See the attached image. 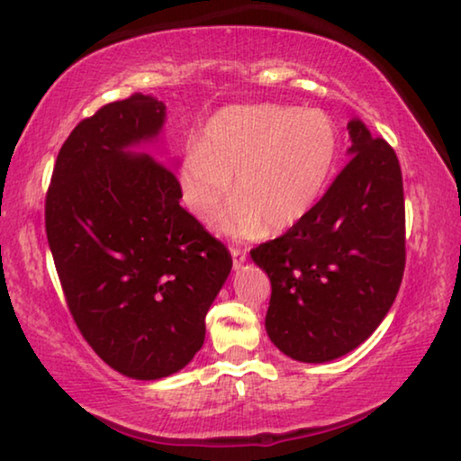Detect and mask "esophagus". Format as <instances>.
I'll return each mask as SVG.
<instances>
[{"instance_id": "34e87169", "label": "esophagus", "mask_w": 461, "mask_h": 461, "mask_svg": "<svg viewBox=\"0 0 461 461\" xmlns=\"http://www.w3.org/2000/svg\"><path fill=\"white\" fill-rule=\"evenodd\" d=\"M230 256H232V264L237 267H241L245 262V258H248V249L245 248H239V245H230Z\"/></svg>"}]
</instances>
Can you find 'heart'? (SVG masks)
Returning a JSON list of instances; mask_svg holds the SVG:
<instances>
[{
	"instance_id": "1",
	"label": "heart",
	"mask_w": 461,
	"mask_h": 461,
	"mask_svg": "<svg viewBox=\"0 0 461 461\" xmlns=\"http://www.w3.org/2000/svg\"><path fill=\"white\" fill-rule=\"evenodd\" d=\"M338 149V130L323 111L226 106L182 159V199L194 216L212 218L232 193L235 176L239 197L220 216V230L232 237H256L264 226L289 230L317 205Z\"/></svg>"
}]
</instances>
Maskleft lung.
<instances>
[{"label": "left lung", "mask_w": 461, "mask_h": 461, "mask_svg": "<svg viewBox=\"0 0 461 461\" xmlns=\"http://www.w3.org/2000/svg\"><path fill=\"white\" fill-rule=\"evenodd\" d=\"M350 161L311 213L251 249L267 270L268 338L302 363L355 350L377 330L405 273V197L394 149L348 123Z\"/></svg>", "instance_id": "obj_1"}]
</instances>
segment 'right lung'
Instances as JSON below:
<instances>
[{
	"label": "right lung",
	"mask_w": 461,
	"mask_h": 461,
	"mask_svg": "<svg viewBox=\"0 0 461 461\" xmlns=\"http://www.w3.org/2000/svg\"><path fill=\"white\" fill-rule=\"evenodd\" d=\"M163 122L155 96L104 104L68 134L46 194V235L75 325L134 380L191 363L232 268L224 243L180 205L172 169L130 150Z\"/></svg>",
	"instance_id": "obj_1"
}]
</instances>
